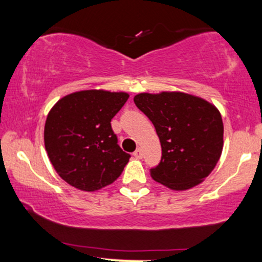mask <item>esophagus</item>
<instances>
[{"instance_id":"34e87169","label":"esophagus","mask_w":262,"mask_h":262,"mask_svg":"<svg viewBox=\"0 0 262 262\" xmlns=\"http://www.w3.org/2000/svg\"><path fill=\"white\" fill-rule=\"evenodd\" d=\"M134 158L135 159H141V158H143V150H141L140 148L135 150V151H134Z\"/></svg>"}]
</instances>
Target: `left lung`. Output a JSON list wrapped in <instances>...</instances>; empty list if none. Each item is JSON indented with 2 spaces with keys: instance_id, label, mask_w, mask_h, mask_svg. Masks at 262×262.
Wrapping results in <instances>:
<instances>
[{
  "instance_id": "8db88e82",
  "label": "left lung",
  "mask_w": 262,
  "mask_h": 262,
  "mask_svg": "<svg viewBox=\"0 0 262 262\" xmlns=\"http://www.w3.org/2000/svg\"><path fill=\"white\" fill-rule=\"evenodd\" d=\"M134 103L151 121L161 161L150 170L156 182L175 191L200 185L223 150V121L214 104L185 92L139 93Z\"/></svg>"
}]
</instances>
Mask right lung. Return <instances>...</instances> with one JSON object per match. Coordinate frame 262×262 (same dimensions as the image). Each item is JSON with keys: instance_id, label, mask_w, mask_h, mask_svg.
I'll list each match as a JSON object with an SVG mask.
<instances>
[{"instance_id": "1", "label": "right lung", "mask_w": 262, "mask_h": 262, "mask_svg": "<svg viewBox=\"0 0 262 262\" xmlns=\"http://www.w3.org/2000/svg\"><path fill=\"white\" fill-rule=\"evenodd\" d=\"M128 98L127 92L85 90L54 104L45 121L44 145L65 182L93 192L121 176L130 155L117 144L111 121Z\"/></svg>"}]
</instances>
